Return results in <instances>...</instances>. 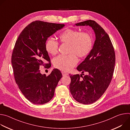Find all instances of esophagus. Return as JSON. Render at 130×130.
I'll use <instances>...</instances> for the list:
<instances>
[{
    "label": "esophagus",
    "instance_id": "obj_1",
    "mask_svg": "<svg viewBox=\"0 0 130 130\" xmlns=\"http://www.w3.org/2000/svg\"><path fill=\"white\" fill-rule=\"evenodd\" d=\"M62 75L63 76H66L68 75V73L66 72H65V71H62Z\"/></svg>",
    "mask_w": 130,
    "mask_h": 130
}]
</instances>
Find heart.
Instances as JSON below:
<instances>
[{
	"label": "heart",
	"instance_id": "1",
	"mask_svg": "<svg viewBox=\"0 0 130 130\" xmlns=\"http://www.w3.org/2000/svg\"><path fill=\"white\" fill-rule=\"evenodd\" d=\"M61 43L69 44L68 55H59L53 61V65L60 70L68 71L75 66L78 60L76 56L83 58L87 55L92 48V39L87 32L67 29L60 35ZM59 43L53 39H48L45 44L47 52L51 55L56 54L58 52Z\"/></svg>",
	"mask_w": 130,
	"mask_h": 130
}]
</instances>
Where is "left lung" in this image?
I'll list each match as a JSON object with an SVG mask.
<instances>
[{
	"instance_id": "left-lung-1",
	"label": "left lung",
	"mask_w": 130,
	"mask_h": 130,
	"mask_svg": "<svg viewBox=\"0 0 130 130\" xmlns=\"http://www.w3.org/2000/svg\"><path fill=\"white\" fill-rule=\"evenodd\" d=\"M76 25L91 27L96 35L92 49L77 68L88 75L83 77V73L69 74V89L73 98L79 103L89 104L98 100L109 86L114 71L115 53L109 36L95 21L88 20Z\"/></svg>"
}]
</instances>
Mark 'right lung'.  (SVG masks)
I'll return each mask as SVG.
<instances>
[{"label": "right lung", "instance_id": "add662e5", "mask_svg": "<svg viewBox=\"0 0 130 130\" xmlns=\"http://www.w3.org/2000/svg\"><path fill=\"white\" fill-rule=\"evenodd\" d=\"M64 24L36 21L28 25L16 41L12 54L11 63L16 84L29 101L43 104L53 98L55 89L62 75L54 69L50 75H42L41 65L48 66L50 59L45 49L47 39ZM48 61L49 63L44 64Z\"/></svg>", "mask_w": 130, "mask_h": 130}]
</instances>
